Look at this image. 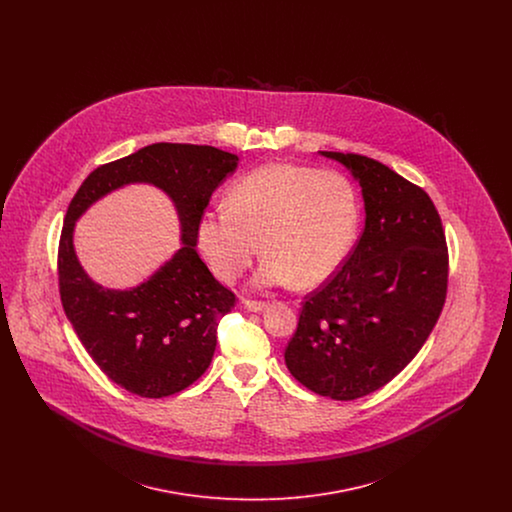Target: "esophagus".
I'll list each match as a JSON object with an SVG mask.
<instances>
[{"label":"esophagus","mask_w":512,"mask_h":512,"mask_svg":"<svg viewBox=\"0 0 512 512\" xmlns=\"http://www.w3.org/2000/svg\"><path fill=\"white\" fill-rule=\"evenodd\" d=\"M244 307L247 311H251V313H261V311H265L268 305L265 301H251V299H245Z\"/></svg>","instance_id":"1"}]
</instances>
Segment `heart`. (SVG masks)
<instances>
[{
	"instance_id": "heart-1",
	"label": "heart",
	"mask_w": 512,
	"mask_h": 512,
	"mask_svg": "<svg viewBox=\"0 0 512 512\" xmlns=\"http://www.w3.org/2000/svg\"><path fill=\"white\" fill-rule=\"evenodd\" d=\"M359 197L340 171L270 163L240 178L228 205L205 211L197 247L220 280H234L268 253L257 286L317 288L340 272L359 230Z\"/></svg>"
}]
</instances>
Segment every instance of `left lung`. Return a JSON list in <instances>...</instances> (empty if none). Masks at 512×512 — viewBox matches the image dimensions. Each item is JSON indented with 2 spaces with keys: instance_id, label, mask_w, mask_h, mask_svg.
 I'll use <instances>...</instances> for the list:
<instances>
[{
  "instance_id": "obj_1",
  "label": "left lung",
  "mask_w": 512,
  "mask_h": 512,
  "mask_svg": "<svg viewBox=\"0 0 512 512\" xmlns=\"http://www.w3.org/2000/svg\"><path fill=\"white\" fill-rule=\"evenodd\" d=\"M345 165L365 199V230L336 276L305 295L284 359L318 395L351 401L380 390L438 322L449 253L430 195L365 155L320 151Z\"/></svg>"
}]
</instances>
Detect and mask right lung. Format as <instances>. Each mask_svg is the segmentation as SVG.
Listing matches in <instances>:
<instances>
[{"mask_svg": "<svg viewBox=\"0 0 512 512\" xmlns=\"http://www.w3.org/2000/svg\"><path fill=\"white\" fill-rule=\"evenodd\" d=\"M238 155L213 146L153 144L101 165L82 182L61 230L57 272L65 315L101 372L147 399L186 390L209 368L220 317L236 295L199 259L195 226ZM146 181L169 194L183 226V247L144 285L107 291L79 267L73 222L103 194Z\"/></svg>", "mask_w": 512, "mask_h": 512, "instance_id": "obj_1", "label": "right lung"}]
</instances>
